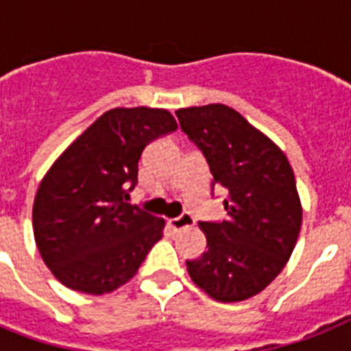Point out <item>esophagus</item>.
Returning <instances> with one entry per match:
<instances>
[{
	"mask_svg": "<svg viewBox=\"0 0 351 351\" xmlns=\"http://www.w3.org/2000/svg\"><path fill=\"white\" fill-rule=\"evenodd\" d=\"M167 224H169V228L173 231H180L186 230V228H193L195 226V219L189 213H182L178 219L167 220Z\"/></svg>",
	"mask_w": 351,
	"mask_h": 351,
	"instance_id": "1",
	"label": "esophagus"
}]
</instances>
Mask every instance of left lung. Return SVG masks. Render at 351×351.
Masks as SVG:
<instances>
[{
	"instance_id": "8db88e82",
	"label": "left lung",
	"mask_w": 351,
	"mask_h": 351,
	"mask_svg": "<svg viewBox=\"0 0 351 351\" xmlns=\"http://www.w3.org/2000/svg\"><path fill=\"white\" fill-rule=\"evenodd\" d=\"M182 131L228 191L222 222H200L208 250L187 261L198 288L219 302L251 299L273 282L293 253L302 206L286 154L224 104L178 109Z\"/></svg>"
}]
</instances>
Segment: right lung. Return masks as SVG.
I'll list each match as a JSON object with an SVG mask.
<instances>
[{"label": "right lung", "mask_w": 351, "mask_h": 351, "mask_svg": "<svg viewBox=\"0 0 351 351\" xmlns=\"http://www.w3.org/2000/svg\"><path fill=\"white\" fill-rule=\"evenodd\" d=\"M178 129L167 109L117 107L85 129L40 182L32 230L41 258L69 289L111 293L136 275L165 220L127 204L154 138Z\"/></svg>", "instance_id": "right-lung-1"}]
</instances>
